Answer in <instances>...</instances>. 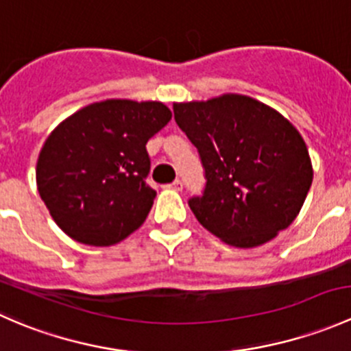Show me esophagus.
I'll use <instances>...</instances> for the list:
<instances>
[{
    "label": "esophagus",
    "instance_id": "34e87169",
    "mask_svg": "<svg viewBox=\"0 0 351 351\" xmlns=\"http://www.w3.org/2000/svg\"><path fill=\"white\" fill-rule=\"evenodd\" d=\"M169 189H175V190H183V183H182V180H175V182L171 183V185H169Z\"/></svg>",
    "mask_w": 351,
    "mask_h": 351
}]
</instances>
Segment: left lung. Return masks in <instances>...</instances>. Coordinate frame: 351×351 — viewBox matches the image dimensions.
<instances>
[{
    "mask_svg": "<svg viewBox=\"0 0 351 351\" xmlns=\"http://www.w3.org/2000/svg\"><path fill=\"white\" fill-rule=\"evenodd\" d=\"M173 112L204 166V193L189 205L207 231L231 246L254 247L292 224L313 183V165L284 115L234 93L175 104Z\"/></svg>",
    "mask_w": 351,
    "mask_h": 351,
    "instance_id": "obj_1",
    "label": "left lung"
}]
</instances>
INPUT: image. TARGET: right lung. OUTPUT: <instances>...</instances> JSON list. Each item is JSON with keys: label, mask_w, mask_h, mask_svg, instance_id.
Segmentation results:
<instances>
[{"label": "right lung", "mask_w": 351, "mask_h": 351, "mask_svg": "<svg viewBox=\"0 0 351 351\" xmlns=\"http://www.w3.org/2000/svg\"><path fill=\"white\" fill-rule=\"evenodd\" d=\"M169 120L161 101L105 100L52 130L38 154L37 189L69 238L112 246L143 226L156 197L146 144Z\"/></svg>", "instance_id": "add662e5"}]
</instances>
